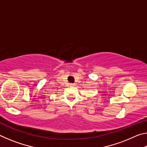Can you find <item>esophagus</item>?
I'll use <instances>...</instances> for the list:
<instances>
[{
	"label": "esophagus",
	"instance_id": "34e87169",
	"mask_svg": "<svg viewBox=\"0 0 147 147\" xmlns=\"http://www.w3.org/2000/svg\"><path fill=\"white\" fill-rule=\"evenodd\" d=\"M74 86H75V84H69V86H70V87H74Z\"/></svg>",
	"mask_w": 147,
	"mask_h": 147
}]
</instances>
